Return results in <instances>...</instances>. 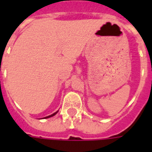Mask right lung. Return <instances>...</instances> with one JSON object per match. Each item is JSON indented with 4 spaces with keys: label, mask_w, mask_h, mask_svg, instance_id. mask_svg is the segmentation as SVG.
Listing matches in <instances>:
<instances>
[{
    "label": "right lung",
    "mask_w": 152,
    "mask_h": 152,
    "mask_svg": "<svg viewBox=\"0 0 152 152\" xmlns=\"http://www.w3.org/2000/svg\"><path fill=\"white\" fill-rule=\"evenodd\" d=\"M57 112H58V111H57V112H55L54 113H53V114H51V115H50V116H47V117H46V118H51V117H53V116H54L55 114H56V113H57Z\"/></svg>",
    "instance_id": "1"
}]
</instances>
